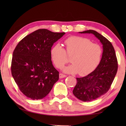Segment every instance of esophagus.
Returning <instances> with one entry per match:
<instances>
[{
    "label": "esophagus",
    "instance_id": "obj_1",
    "mask_svg": "<svg viewBox=\"0 0 126 126\" xmlns=\"http://www.w3.org/2000/svg\"><path fill=\"white\" fill-rule=\"evenodd\" d=\"M66 77V76L65 75H64L63 74H62V73L60 74V79L64 78V77Z\"/></svg>",
    "mask_w": 126,
    "mask_h": 126
}]
</instances>
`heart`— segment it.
<instances>
[{
  "instance_id": "1",
  "label": "heart",
  "mask_w": 126,
  "mask_h": 126,
  "mask_svg": "<svg viewBox=\"0 0 126 126\" xmlns=\"http://www.w3.org/2000/svg\"><path fill=\"white\" fill-rule=\"evenodd\" d=\"M64 44L66 52L60 44L53 45L50 51L52 60L57 68H61L68 62V56L71 57L72 64L64 67V72L78 73L79 75H85L93 71L98 64L102 55V49L99 45L79 36L69 37L65 40Z\"/></svg>"
}]
</instances>
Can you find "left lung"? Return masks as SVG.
I'll return each instance as SVG.
<instances>
[{
	"instance_id": "left-lung-1",
	"label": "left lung",
	"mask_w": 126,
	"mask_h": 126,
	"mask_svg": "<svg viewBox=\"0 0 126 126\" xmlns=\"http://www.w3.org/2000/svg\"><path fill=\"white\" fill-rule=\"evenodd\" d=\"M79 33L94 34L102 45V55L97 68L87 76L76 78L77 83L73 91L79 100L92 101L105 94L110 89L117 71V61L113 46L102 35L92 30Z\"/></svg>"
}]
</instances>
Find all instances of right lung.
I'll list each match as a JSON object with an SVG mask.
<instances>
[{"label":"right lung","mask_w":126,"mask_h":126,"mask_svg":"<svg viewBox=\"0 0 126 126\" xmlns=\"http://www.w3.org/2000/svg\"><path fill=\"white\" fill-rule=\"evenodd\" d=\"M65 32L39 29L18 43L13 52L11 73L19 89L26 97L39 100L50 93L59 79L50 51Z\"/></svg>","instance_id":"right-lung-1"}]
</instances>
